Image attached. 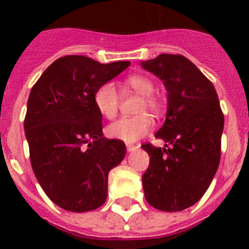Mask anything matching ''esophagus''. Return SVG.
<instances>
[{
	"mask_svg": "<svg viewBox=\"0 0 249 249\" xmlns=\"http://www.w3.org/2000/svg\"><path fill=\"white\" fill-rule=\"evenodd\" d=\"M126 147H127V152H133L138 148V146H136V144H127Z\"/></svg>",
	"mask_w": 249,
	"mask_h": 249,
	"instance_id": "obj_1",
	"label": "esophagus"
}]
</instances>
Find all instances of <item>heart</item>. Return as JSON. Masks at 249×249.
<instances>
[{"mask_svg": "<svg viewBox=\"0 0 249 249\" xmlns=\"http://www.w3.org/2000/svg\"><path fill=\"white\" fill-rule=\"evenodd\" d=\"M126 85L142 96L138 112L144 109L160 113V101L155 96L156 86L149 77L144 74H132L126 80ZM94 105L103 117L113 120L120 108V94L114 83L105 82L94 92ZM153 127V120L149 114L141 113L135 117H124L111 123L107 127V135L114 140H120L127 143L136 142L140 138L148 135Z\"/></svg>", "mask_w": 249, "mask_h": 249, "instance_id": "b5f03b06", "label": "heart"}]
</instances>
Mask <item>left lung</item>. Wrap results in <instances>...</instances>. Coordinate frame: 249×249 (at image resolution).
<instances>
[{
    "instance_id": "1",
    "label": "left lung",
    "mask_w": 249,
    "mask_h": 249,
    "mask_svg": "<svg viewBox=\"0 0 249 249\" xmlns=\"http://www.w3.org/2000/svg\"><path fill=\"white\" fill-rule=\"evenodd\" d=\"M142 67L168 92L166 121L156 133L166 148L142 146L149 156L144 197L157 210L179 212L202 198L218 169L223 112L212 82L182 54L162 53Z\"/></svg>"
}]
</instances>
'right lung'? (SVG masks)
Segmentation results:
<instances>
[{"label":"right lung","mask_w":249,"mask_h":249,"mask_svg":"<svg viewBox=\"0 0 249 249\" xmlns=\"http://www.w3.org/2000/svg\"><path fill=\"white\" fill-rule=\"evenodd\" d=\"M128 66L65 56L31 89L25 117L31 166L48 198L63 210L89 212L106 202L108 172L122 162L126 144L103 137L94 92Z\"/></svg>","instance_id":"right-lung-1"}]
</instances>
